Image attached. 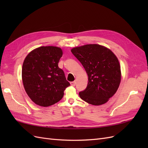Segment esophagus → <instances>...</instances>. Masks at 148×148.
<instances>
[{"mask_svg":"<svg viewBox=\"0 0 148 148\" xmlns=\"http://www.w3.org/2000/svg\"><path fill=\"white\" fill-rule=\"evenodd\" d=\"M70 84H71V86H75V84H76V82H70Z\"/></svg>","mask_w":148,"mask_h":148,"instance_id":"34e87169","label":"esophagus"}]
</instances>
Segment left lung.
Segmentation results:
<instances>
[{
	"instance_id": "obj_1",
	"label": "left lung",
	"mask_w": 148,
	"mask_h": 148,
	"mask_svg": "<svg viewBox=\"0 0 148 148\" xmlns=\"http://www.w3.org/2000/svg\"><path fill=\"white\" fill-rule=\"evenodd\" d=\"M88 76V83L79 97L89 104L99 106L108 101L117 91L121 71L117 57L99 44H87L71 50Z\"/></svg>"
}]
</instances>
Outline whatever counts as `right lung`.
Returning a JSON list of instances; mask_svg holds the SVG:
<instances>
[{"label": "right lung", "instance_id": "1", "mask_svg": "<svg viewBox=\"0 0 148 148\" xmlns=\"http://www.w3.org/2000/svg\"><path fill=\"white\" fill-rule=\"evenodd\" d=\"M62 54L59 47L42 46L26 57L22 66V80L26 93L36 104L48 107L56 104L70 85L64 71L58 66Z\"/></svg>", "mask_w": 148, "mask_h": 148}]
</instances>
